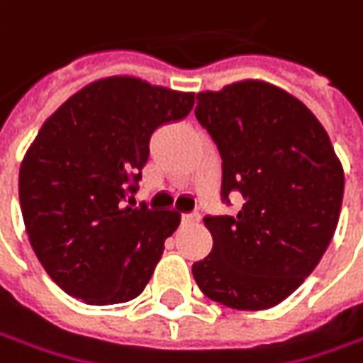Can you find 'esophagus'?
<instances>
[{
    "label": "esophagus",
    "mask_w": 363,
    "mask_h": 363,
    "mask_svg": "<svg viewBox=\"0 0 363 363\" xmlns=\"http://www.w3.org/2000/svg\"><path fill=\"white\" fill-rule=\"evenodd\" d=\"M182 222H184L186 226H189V224H198V222H200V214H198V212H189V214H186V216L182 218Z\"/></svg>",
    "instance_id": "obj_1"
}]
</instances>
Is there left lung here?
Returning <instances> with one entry per match:
<instances>
[{"mask_svg":"<svg viewBox=\"0 0 363 363\" xmlns=\"http://www.w3.org/2000/svg\"><path fill=\"white\" fill-rule=\"evenodd\" d=\"M196 119L222 157V202L236 216H206L212 252L194 262L206 297L240 311L285 301L328 250L340 220L343 169L328 133L289 92L242 80L196 96Z\"/></svg>","mask_w":363,"mask_h":363,"instance_id":"left-lung-1","label":"left lung"}]
</instances>
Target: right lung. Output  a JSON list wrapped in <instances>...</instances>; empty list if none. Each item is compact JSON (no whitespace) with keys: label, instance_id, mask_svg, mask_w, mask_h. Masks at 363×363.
Instances as JSON below:
<instances>
[{"label":"right lung","instance_id":"add662e5","mask_svg":"<svg viewBox=\"0 0 363 363\" xmlns=\"http://www.w3.org/2000/svg\"><path fill=\"white\" fill-rule=\"evenodd\" d=\"M191 92L111 77L72 94L35 135L20 167V206L50 279L89 305L143 293L175 210L135 208L153 131L188 117Z\"/></svg>","mask_w":363,"mask_h":363}]
</instances>
